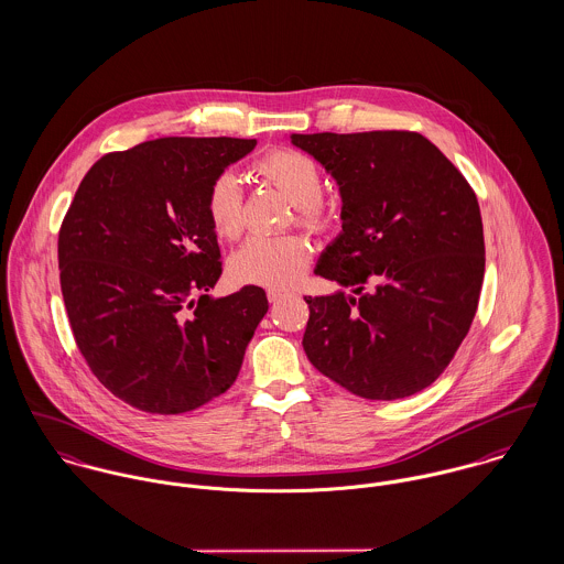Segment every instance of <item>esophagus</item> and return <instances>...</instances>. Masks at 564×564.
Instances as JSON below:
<instances>
[{
    "instance_id": "1",
    "label": "esophagus",
    "mask_w": 564,
    "mask_h": 564,
    "mask_svg": "<svg viewBox=\"0 0 564 564\" xmlns=\"http://www.w3.org/2000/svg\"><path fill=\"white\" fill-rule=\"evenodd\" d=\"M286 295H289V291H284V289H269V291H267V297H269V302H273V304L280 302V300L286 297Z\"/></svg>"
}]
</instances>
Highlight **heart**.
Masks as SVG:
<instances>
[{
	"label": "heart",
	"mask_w": 564,
	"mask_h": 564,
	"mask_svg": "<svg viewBox=\"0 0 564 564\" xmlns=\"http://www.w3.org/2000/svg\"><path fill=\"white\" fill-rule=\"evenodd\" d=\"M297 208V221L313 232L332 226V213L322 204L323 173L313 156L297 150H273L256 164ZM206 215L221 239H237L242 232V193L237 175L221 173L208 188ZM311 262V245L300 235L251 237L230 258V273L245 284L289 286Z\"/></svg>",
	"instance_id": "1"
}]
</instances>
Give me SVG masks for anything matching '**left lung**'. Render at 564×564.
Segmentation results:
<instances>
[{"mask_svg": "<svg viewBox=\"0 0 564 564\" xmlns=\"http://www.w3.org/2000/svg\"><path fill=\"white\" fill-rule=\"evenodd\" d=\"M336 180L340 235L315 273L340 284L304 297L308 360L365 400H402L452 362L478 311L484 232L478 197L416 132L291 134Z\"/></svg>", "mask_w": 564, "mask_h": 564, "instance_id": "obj_1", "label": "left lung"}]
</instances>
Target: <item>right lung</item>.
I'll use <instances>...</instances> for the list:
<instances>
[{
    "instance_id": "add662e5",
    "label": "right lung",
    "mask_w": 564,
    "mask_h": 564,
    "mask_svg": "<svg viewBox=\"0 0 564 564\" xmlns=\"http://www.w3.org/2000/svg\"><path fill=\"white\" fill-rule=\"evenodd\" d=\"M256 139L164 137L95 162L58 235L61 289L95 378L121 402L180 414L226 393L269 311L221 275L206 195ZM198 300L195 301L194 297Z\"/></svg>"
}]
</instances>
